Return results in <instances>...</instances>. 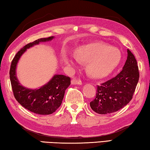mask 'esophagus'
<instances>
[{"label":"esophagus","mask_w":150,"mask_h":150,"mask_svg":"<svg viewBox=\"0 0 150 150\" xmlns=\"http://www.w3.org/2000/svg\"><path fill=\"white\" fill-rule=\"evenodd\" d=\"M71 82L72 85H82V82H81V81L75 78H73Z\"/></svg>","instance_id":"esophagus-1"}]
</instances>
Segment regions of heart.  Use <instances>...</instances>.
Listing matches in <instances>:
<instances>
[{
    "label": "heart",
    "mask_w": 150,
    "mask_h": 150,
    "mask_svg": "<svg viewBox=\"0 0 150 150\" xmlns=\"http://www.w3.org/2000/svg\"><path fill=\"white\" fill-rule=\"evenodd\" d=\"M65 62L76 65L79 60L88 63L87 70L91 77L100 79L107 76L117 67L121 59L119 51L108 45L99 42H93L81 45L74 55H65Z\"/></svg>",
    "instance_id": "obj_1"
}]
</instances>
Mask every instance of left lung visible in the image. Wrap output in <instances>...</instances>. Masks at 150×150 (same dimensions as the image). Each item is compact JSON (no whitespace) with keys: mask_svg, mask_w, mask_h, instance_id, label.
Here are the masks:
<instances>
[{"mask_svg":"<svg viewBox=\"0 0 150 150\" xmlns=\"http://www.w3.org/2000/svg\"><path fill=\"white\" fill-rule=\"evenodd\" d=\"M128 57L122 70L111 79L97 86L91 108L100 115L120 110L130 103L139 80V71L135 57L127 50Z\"/></svg>","mask_w":150,"mask_h":150,"instance_id":"left-lung-1","label":"left lung"}]
</instances>
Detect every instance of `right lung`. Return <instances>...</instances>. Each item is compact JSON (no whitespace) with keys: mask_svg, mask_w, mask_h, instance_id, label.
<instances>
[{"mask_svg":"<svg viewBox=\"0 0 150 150\" xmlns=\"http://www.w3.org/2000/svg\"><path fill=\"white\" fill-rule=\"evenodd\" d=\"M54 38V36L40 38L25 45L14 56L10 69V79L16 100L27 110L38 115H51L59 107L65 90L71 84V79L65 75H55L42 87L30 89L20 85L16 77V66L20 57L27 49L40 42L51 41Z\"/></svg>","mask_w":150,"mask_h":150,"instance_id":"1","label":"right lung"}]
</instances>
